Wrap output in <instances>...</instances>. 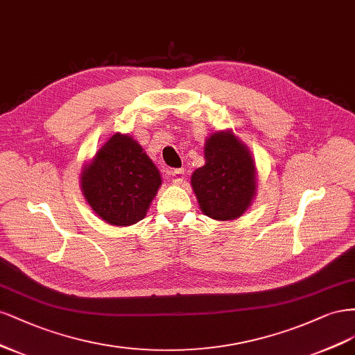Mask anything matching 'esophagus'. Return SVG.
Instances as JSON below:
<instances>
[{"instance_id": "obj_1", "label": "esophagus", "mask_w": 355, "mask_h": 355, "mask_svg": "<svg viewBox=\"0 0 355 355\" xmlns=\"http://www.w3.org/2000/svg\"><path fill=\"white\" fill-rule=\"evenodd\" d=\"M182 181H184V169H174L173 173H171V182L175 186L182 184Z\"/></svg>"}]
</instances>
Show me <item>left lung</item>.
<instances>
[{
	"label": "left lung",
	"mask_w": 355,
	"mask_h": 355,
	"mask_svg": "<svg viewBox=\"0 0 355 355\" xmlns=\"http://www.w3.org/2000/svg\"><path fill=\"white\" fill-rule=\"evenodd\" d=\"M200 211L216 221L242 216L257 194V168L249 148L232 131L205 143V165L191 174Z\"/></svg>",
	"instance_id": "1"
}]
</instances>
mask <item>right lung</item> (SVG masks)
<instances>
[{
	"label": "right lung",
	"mask_w": 355,
	"mask_h": 355,
	"mask_svg": "<svg viewBox=\"0 0 355 355\" xmlns=\"http://www.w3.org/2000/svg\"><path fill=\"white\" fill-rule=\"evenodd\" d=\"M162 184L159 169L132 137L116 132L84 165L81 189L89 207L107 224L143 220Z\"/></svg>",
	"instance_id": "1"
}]
</instances>
